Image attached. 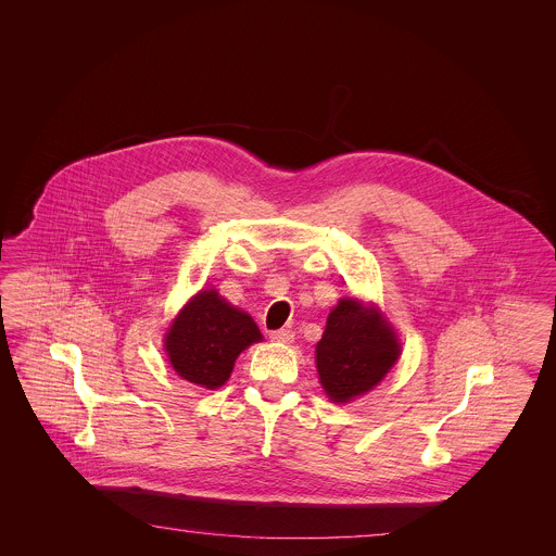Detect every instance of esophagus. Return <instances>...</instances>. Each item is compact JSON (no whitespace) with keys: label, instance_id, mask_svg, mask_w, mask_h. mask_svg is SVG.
Returning <instances> with one entry per match:
<instances>
[{"label":"esophagus","instance_id":"esophagus-1","mask_svg":"<svg viewBox=\"0 0 556 556\" xmlns=\"http://www.w3.org/2000/svg\"><path fill=\"white\" fill-rule=\"evenodd\" d=\"M295 338V333L291 329H277V331H270V340L273 342H279V344H291Z\"/></svg>","mask_w":556,"mask_h":556}]
</instances>
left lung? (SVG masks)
<instances>
[{"label": "left lung", "instance_id": "obj_1", "mask_svg": "<svg viewBox=\"0 0 556 556\" xmlns=\"http://www.w3.org/2000/svg\"><path fill=\"white\" fill-rule=\"evenodd\" d=\"M394 327L356 298H342L329 313L315 350L318 379L336 404L370 392L396 365L400 356Z\"/></svg>", "mask_w": 556, "mask_h": 556}]
</instances>
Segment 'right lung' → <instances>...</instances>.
Returning a JSON list of instances; mask_svg holds the SVG:
<instances>
[{"label":"right lung","mask_w":556,"mask_h":556,"mask_svg":"<svg viewBox=\"0 0 556 556\" xmlns=\"http://www.w3.org/2000/svg\"><path fill=\"white\" fill-rule=\"evenodd\" d=\"M263 340L254 318L216 290L198 291L164 336V350L179 377L206 390L220 388L248 345Z\"/></svg>","instance_id":"add662e5"}]
</instances>
